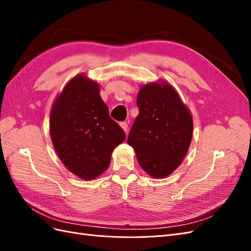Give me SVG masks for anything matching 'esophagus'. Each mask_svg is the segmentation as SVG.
I'll return each mask as SVG.
<instances>
[{
  "label": "esophagus",
  "mask_w": 251,
  "mask_h": 251,
  "mask_svg": "<svg viewBox=\"0 0 251 251\" xmlns=\"http://www.w3.org/2000/svg\"><path fill=\"white\" fill-rule=\"evenodd\" d=\"M120 126L126 133V131H127V124L126 123H120Z\"/></svg>",
  "instance_id": "1"
}]
</instances>
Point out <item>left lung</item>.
<instances>
[{"instance_id": "left-lung-1", "label": "left lung", "mask_w": 251, "mask_h": 251, "mask_svg": "<svg viewBox=\"0 0 251 251\" xmlns=\"http://www.w3.org/2000/svg\"><path fill=\"white\" fill-rule=\"evenodd\" d=\"M137 105L139 114L128 134V146L151 177H168L183 161L191 146V111L176 89L164 80L140 87Z\"/></svg>"}]
</instances>
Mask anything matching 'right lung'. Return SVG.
Instances as JSON below:
<instances>
[{"label": "right lung", "mask_w": 251, "mask_h": 251, "mask_svg": "<svg viewBox=\"0 0 251 251\" xmlns=\"http://www.w3.org/2000/svg\"><path fill=\"white\" fill-rule=\"evenodd\" d=\"M50 137L67 170L91 180L109 168L112 151L126 134L109 116L100 85L81 73L67 82L52 104Z\"/></svg>", "instance_id": "right-lung-1"}]
</instances>
